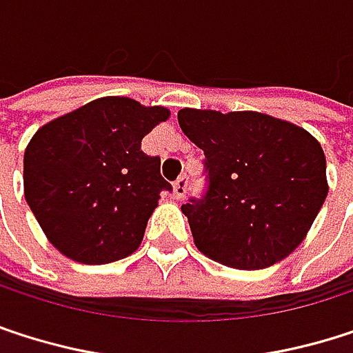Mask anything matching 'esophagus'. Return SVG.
I'll return each instance as SVG.
<instances>
[{
    "instance_id": "1",
    "label": "esophagus",
    "mask_w": 353,
    "mask_h": 353,
    "mask_svg": "<svg viewBox=\"0 0 353 353\" xmlns=\"http://www.w3.org/2000/svg\"><path fill=\"white\" fill-rule=\"evenodd\" d=\"M185 193H187V174L179 176V179L172 183V197H174V199H183Z\"/></svg>"
}]
</instances>
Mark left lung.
I'll use <instances>...</instances> for the list:
<instances>
[{
  "instance_id": "left-lung-1",
  "label": "left lung",
  "mask_w": 353,
  "mask_h": 353,
  "mask_svg": "<svg viewBox=\"0 0 353 353\" xmlns=\"http://www.w3.org/2000/svg\"><path fill=\"white\" fill-rule=\"evenodd\" d=\"M179 125L203 150L210 172L205 197L181 208L195 247L247 271L294 253L329 193L319 139L257 110L181 108Z\"/></svg>"
}]
</instances>
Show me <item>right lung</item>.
<instances>
[{
	"label": "right lung",
	"instance_id": "right-lung-1",
	"mask_svg": "<svg viewBox=\"0 0 353 353\" xmlns=\"http://www.w3.org/2000/svg\"><path fill=\"white\" fill-rule=\"evenodd\" d=\"M166 106L102 96L45 123L24 150V197L47 241L68 259L104 265L135 253L160 191V158L141 139Z\"/></svg>",
	"mask_w": 353,
	"mask_h": 353
}]
</instances>
